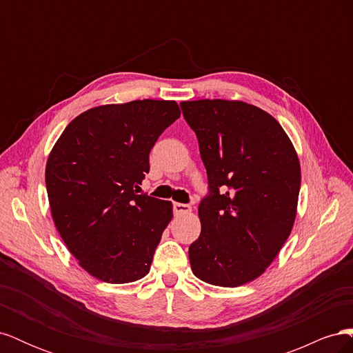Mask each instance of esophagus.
<instances>
[{"label":"esophagus","mask_w":353,"mask_h":353,"mask_svg":"<svg viewBox=\"0 0 353 353\" xmlns=\"http://www.w3.org/2000/svg\"><path fill=\"white\" fill-rule=\"evenodd\" d=\"M174 212L175 215H183V213H190L191 206L184 205V203H174Z\"/></svg>","instance_id":"1"}]
</instances>
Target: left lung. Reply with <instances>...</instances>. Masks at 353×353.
<instances>
[{
    "label": "left lung",
    "instance_id": "8db88e82",
    "mask_svg": "<svg viewBox=\"0 0 353 353\" xmlns=\"http://www.w3.org/2000/svg\"><path fill=\"white\" fill-rule=\"evenodd\" d=\"M197 135L210 194L199 206L201 232L190 245L193 274L219 287L261 276L290 236L301 162L283 126L239 100L183 101Z\"/></svg>",
    "mask_w": 353,
    "mask_h": 353
}]
</instances>
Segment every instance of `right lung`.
<instances>
[{
    "label": "right lung",
    "mask_w": 353,
    "mask_h": 353,
    "mask_svg": "<svg viewBox=\"0 0 353 353\" xmlns=\"http://www.w3.org/2000/svg\"><path fill=\"white\" fill-rule=\"evenodd\" d=\"M181 114L175 101L134 100L92 108L66 126L46 166L51 216L78 265L125 284L150 271L174 216L172 203L137 194L148 154Z\"/></svg>",
    "instance_id": "obj_1"
}]
</instances>
